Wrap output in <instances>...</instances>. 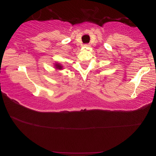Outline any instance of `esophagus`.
I'll use <instances>...</instances> for the list:
<instances>
[{"label":"esophagus","mask_w":156,"mask_h":156,"mask_svg":"<svg viewBox=\"0 0 156 156\" xmlns=\"http://www.w3.org/2000/svg\"><path fill=\"white\" fill-rule=\"evenodd\" d=\"M84 46H85V47H87V48H88V47H90V44H85Z\"/></svg>","instance_id":"obj_1"}]
</instances>
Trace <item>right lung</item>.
<instances>
[{
	"label": "right lung",
	"mask_w": 156,
	"mask_h": 156,
	"mask_svg": "<svg viewBox=\"0 0 156 156\" xmlns=\"http://www.w3.org/2000/svg\"><path fill=\"white\" fill-rule=\"evenodd\" d=\"M54 66H55V69H57V70H62V69H64V67L61 65L60 63L55 62Z\"/></svg>",
	"instance_id": "add662e5"
}]
</instances>
